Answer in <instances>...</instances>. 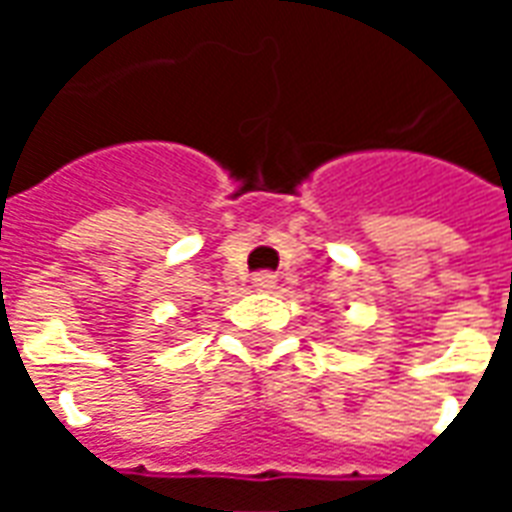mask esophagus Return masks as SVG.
Masks as SVG:
<instances>
[{
    "label": "esophagus",
    "mask_w": 512,
    "mask_h": 512,
    "mask_svg": "<svg viewBox=\"0 0 512 512\" xmlns=\"http://www.w3.org/2000/svg\"><path fill=\"white\" fill-rule=\"evenodd\" d=\"M255 288L257 290H271L274 285H277V274H271V271H260V274H255Z\"/></svg>",
    "instance_id": "obj_1"
}]
</instances>
